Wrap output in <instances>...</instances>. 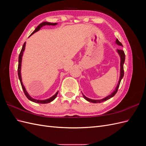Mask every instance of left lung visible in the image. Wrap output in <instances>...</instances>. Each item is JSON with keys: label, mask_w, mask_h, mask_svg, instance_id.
<instances>
[{"label": "left lung", "mask_w": 146, "mask_h": 146, "mask_svg": "<svg viewBox=\"0 0 146 146\" xmlns=\"http://www.w3.org/2000/svg\"><path fill=\"white\" fill-rule=\"evenodd\" d=\"M116 43L117 44V45L121 46L123 47L122 43L121 42H119V41L117 39H116ZM117 53L119 54V56H120V58H121V63H120V67H121V68H120V77H119V80L118 82L117 85V86L116 88V89L114 90V91L112 92L111 94H110L107 97H106V98H104L102 99H100V100H93V99H89V98H86V97L85 95H83V94L82 93L83 96L84 97V98H85V99H86L87 101L90 102H92V103H101V102H104V101H106V100L110 99V98H113V97L116 94V93L117 91L118 88H119V85H120L121 81L122 78L123 77V75H124V71H123V63H124V62H125V54H124V52H123V50L117 49Z\"/></svg>", "instance_id": "8db88e82"}]
</instances>
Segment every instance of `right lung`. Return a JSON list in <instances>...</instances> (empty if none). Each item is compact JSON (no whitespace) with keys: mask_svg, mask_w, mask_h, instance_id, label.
Returning a JSON list of instances; mask_svg holds the SVG:
<instances>
[{"mask_svg":"<svg viewBox=\"0 0 146 146\" xmlns=\"http://www.w3.org/2000/svg\"><path fill=\"white\" fill-rule=\"evenodd\" d=\"M57 23H48V22H43V23H41L40 24H39L38 27L35 29V30L33 31V32L31 34L29 37L31 36V35H32L33 34H34V33L38 32V30H40V29L41 27H42L44 25H56ZM25 44L26 42H25L24 43V44L23 46V48H22L21 49V51L20 52V54L19 55V59H18V68H17V72H18V77H19V80H20V82H21V86H22V88H23V91H24V92L25 95L26 96V97L28 98L29 100H31L33 102H35V103H38V104H47V103H50L52 101L54 100L55 98L57 96V94H58V91H57L55 94H54V96H53L52 97H51V98H50L49 99H46V100H37V99H35L33 98H32V97H31L28 92H27V91H26L25 90V88L24 87L23 83V82H22V77H21V63H22V57H23V52L25 50Z\"/></svg>","mask_w":146,"mask_h":146,"instance_id":"right-lung-1","label":"right lung"}]
</instances>
